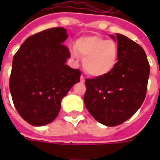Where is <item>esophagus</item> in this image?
<instances>
[{
  "instance_id": "obj_1",
  "label": "esophagus",
  "mask_w": 160,
  "mask_h": 160,
  "mask_svg": "<svg viewBox=\"0 0 160 160\" xmlns=\"http://www.w3.org/2000/svg\"><path fill=\"white\" fill-rule=\"evenodd\" d=\"M80 80H81V82H82V83H83V82H84V77H83V76H81V77H80Z\"/></svg>"
}]
</instances>
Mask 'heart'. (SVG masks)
Listing matches in <instances>:
<instances>
[{
  "mask_svg": "<svg viewBox=\"0 0 160 160\" xmlns=\"http://www.w3.org/2000/svg\"><path fill=\"white\" fill-rule=\"evenodd\" d=\"M73 55L83 59V68L90 76L102 77L113 70L118 60V47L111 40L100 35L79 38L75 43Z\"/></svg>",
  "mask_w": 160,
  "mask_h": 160,
  "instance_id": "b5f03b06",
  "label": "heart"
}]
</instances>
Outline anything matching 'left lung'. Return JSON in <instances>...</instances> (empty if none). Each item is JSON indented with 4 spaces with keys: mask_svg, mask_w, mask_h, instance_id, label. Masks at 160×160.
<instances>
[{
    "mask_svg": "<svg viewBox=\"0 0 160 160\" xmlns=\"http://www.w3.org/2000/svg\"><path fill=\"white\" fill-rule=\"evenodd\" d=\"M118 42V60L108 75L85 80L84 104L99 123L118 126L132 117L144 101L150 64L144 50L125 35H110Z\"/></svg>",
    "mask_w": 160,
    "mask_h": 160,
    "instance_id": "1",
    "label": "left lung"
}]
</instances>
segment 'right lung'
Segmentation results:
<instances>
[{"label": "right lung", "mask_w": 160, "mask_h": 160, "mask_svg": "<svg viewBox=\"0 0 160 160\" xmlns=\"http://www.w3.org/2000/svg\"><path fill=\"white\" fill-rule=\"evenodd\" d=\"M67 30L53 28L28 37L17 52L9 78V91L22 118L34 126L52 123L62 99L81 72L66 65L70 58L63 44Z\"/></svg>", "instance_id": "add662e5"}]
</instances>
